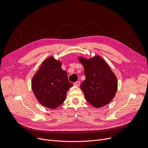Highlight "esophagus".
<instances>
[{
    "label": "esophagus",
    "mask_w": 148,
    "mask_h": 148,
    "mask_svg": "<svg viewBox=\"0 0 148 148\" xmlns=\"http://www.w3.org/2000/svg\"><path fill=\"white\" fill-rule=\"evenodd\" d=\"M80 85V81H76L74 83V86H79Z\"/></svg>",
    "instance_id": "1"
}]
</instances>
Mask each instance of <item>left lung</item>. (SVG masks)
<instances>
[{
	"instance_id": "obj_1",
	"label": "left lung",
	"mask_w": 148,
	"mask_h": 148,
	"mask_svg": "<svg viewBox=\"0 0 148 148\" xmlns=\"http://www.w3.org/2000/svg\"><path fill=\"white\" fill-rule=\"evenodd\" d=\"M84 69L86 79L81 84L87 101L99 108L108 104L115 95L118 82L108 64L99 56L90 59L79 57Z\"/></svg>"
}]
</instances>
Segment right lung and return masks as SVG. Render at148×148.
<instances>
[{
	"instance_id": "obj_1",
	"label": "right lung",
	"mask_w": 148,
	"mask_h": 148,
	"mask_svg": "<svg viewBox=\"0 0 148 148\" xmlns=\"http://www.w3.org/2000/svg\"><path fill=\"white\" fill-rule=\"evenodd\" d=\"M73 86L67 73L61 69V62L50 56L42 63L33 76L32 88L39 103L44 107L55 109L66 99L67 92Z\"/></svg>"
}]
</instances>
